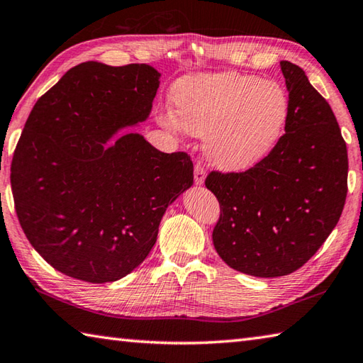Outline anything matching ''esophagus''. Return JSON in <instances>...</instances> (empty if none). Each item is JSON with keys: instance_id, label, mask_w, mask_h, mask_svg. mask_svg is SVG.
Segmentation results:
<instances>
[{"instance_id": "obj_1", "label": "esophagus", "mask_w": 363, "mask_h": 363, "mask_svg": "<svg viewBox=\"0 0 363 363\" xmlns=\"http://www.w3.org/2000/svg\"><path fill=\"white\" fill-rule=\"evenodd\" d=\"M204 177H206V171H204V168L200 163H196L195 171H194V179H195L196 186H201V184L204 182Z\"/></svg>"}]
</instances>
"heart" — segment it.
Masks as SVG:
<instances>
[{
  "label": "heart",
  "instance_id": "heart-1",
  "mask_svg": "<svg viewBox=\"0 0 363 363\" xmlns=\"http://www.w3.org/2000/svg\"><path fill=\"white\" fill-rule=\"evenodd\" d=\"M171 109L160 121L169 130L204 136V154L223 171H245L272 152L284 130L289 98L278 82L238 72L182 77Z\"/></svg>",
  "mask_w": 363,
  "mask_h": 363
}]
</instances>
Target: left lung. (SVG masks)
Instances as JSON below:
<instances>
[{"label": "left lung", "mask_w": 363, "mask_h": 363, "mask_svg": "<svg viewBox=\"0 0 363 363\" xmlns=\"http://www.w3.org/2000/svg\"><path fill=\"white\" fill-rule=\"evenodd\" d=\"M289 91L286 133L242 173L211 171L220 204L213 242L230 268L257 278L296 272L340 220L347 194V149L330 104L300 67L281 62Z\"/></svg>", "instance_id": "obj_1"}]
</instances>
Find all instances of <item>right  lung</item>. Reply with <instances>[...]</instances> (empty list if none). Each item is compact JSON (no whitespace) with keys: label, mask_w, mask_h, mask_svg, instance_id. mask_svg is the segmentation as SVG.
Masks as SVG:
<instances>
[{"label":"right lung","mask_w":363,"mask_h":363,"mask_svg":"<svg viewBox=\"0 0 363 363\" xmlns=\"http://www.w3.org/2000/svg\"><path fill=\"white\" fill-rule=\"evenodd\" d=\"M160 72L144 63L85 62L26 118L11 164L23 233L58 272L94 284L123 278L154 247L164 211L194 184L186 152L140 133L109 144L152 111Z\"/></svg>","instance_id":"1"}]
</instances>
